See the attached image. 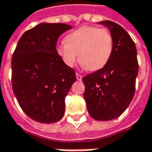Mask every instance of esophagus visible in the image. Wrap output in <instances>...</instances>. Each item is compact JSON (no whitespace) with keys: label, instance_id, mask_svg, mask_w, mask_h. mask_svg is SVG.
<instances>
[{"label":"esophagus","instance_id":"esophagus-1","mask_svg":"<svg viewBox=\"0 0 152 152\" xmlns=\"http://www.w3.org/2000/svg\"><path fill=\"white\" fill-rule=\"evenodd\" d=\"M76 79H77L78 81H81V80H82V78H83V76H82V75H80V74H78V73H76Z\"/></svg>","mask_w":152,"mask_h":152}]
</instances>
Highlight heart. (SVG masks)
I'll use <instances>...</instances> for the list:
<instances>
[{
  "instance_id": "b5f03b06",
  "label": "heart",
  "mask_w": 152,
  "mask_h": 152,
  "mask_svg": "<svg viewBox=\"0 0 152 152\" xmlns=\"http://www.w3.org/2000/svg\"><path fill=\"white\" fill-rule=\"evenodd\" d=\"M113 50V38L107 29L82 26L68 34L65 43L56 47L58 55L69 67L77 60L87 70L96 71L104 68Z\"/></svg>"
}]
</instances>
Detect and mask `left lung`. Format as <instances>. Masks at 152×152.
I'll use <instances>...</instances> for the list:
<instances>
[{"label":"left lung","instance_id":"8db88e82","mask_svg":"<svg viewBox=\"0 0 152 152\" xmlns=\"http://www.w3.org/2000/svg\"><path fill=\"white\" fill-rule=\"evenodd\" d=\"M113 38V50L106 66L83 77V98L89 114L97 121L118 118L129 106L138 74L137 47L129 33L118 23L106 20Z\"/></svg>","mask_w":152,"mask_h":152}]
</instances>
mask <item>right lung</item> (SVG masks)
Wrapping results in <instances>:
<instances>
[{
  "label": "right lung",
  "mask_w": 152,
  "mask_h": 152,
  "mask_svg": "<svg viewBox=\"0 0 152 152\" xmlns=\"http://www.w3.org/2000/svg\"><path fill=\"white\" fill-rule=\"evenodd\" d=\"M72 26L41 23L25 31L12 56V89L22 110L40 123L60 121L65 97L76 81L73 69L58 55L59 37Z\"/></svg>",
  "instance_id": "obj_1"
}]
</instances>
